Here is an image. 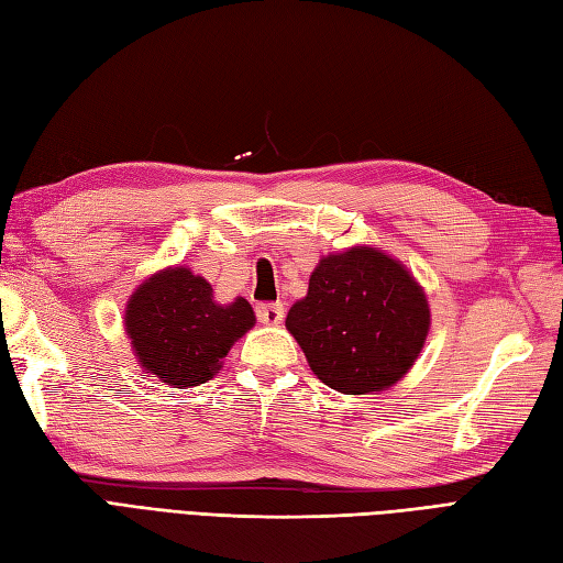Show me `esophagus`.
<instances>
[{
    "instance_id": "esophagus-1",
    "label": "esophagus",
    "mask_w": 563,
    "mask_h": 563,
    "mask_svg": "<svg viewBox=\"0 0 563 563\" xmlns=\"http://www.w3.org/2000/svg\"><path fill=\"white\" fill-rule=\"evenodd\" d=\"M284 306L282 303H260L255 308L257 320L263 324H279L284 320Z\"/></svg>"
}]
</instances>
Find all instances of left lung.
<instances>
[{
    "instance_id": "obj_1",
    "label": "left lung",
    "mask_w": 563,
    "mask_h": 563,
    "mask_svg": "<svg viewBox=\"0 0 563 563\" xmlns=\"http://www.w3.org/2000/svg\"><path fill=\"white\" fill-rule=\"evenodd\" d=\"M286 329L327 387L375 394L416 365L430 332V303L401 260L351 245L320 257Z\"/></svg>"
}]
</instances>
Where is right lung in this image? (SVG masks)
<instances>
[{"label":"right lung","instance_id":"obj_1","mask_svg":"<svg viewBox=\"0 0 563 563\" xmlns=\"http://www.w3.org/2000/svg\"><path fill=\"white\" fill-rule=\"evenodd\" d=\"M255 324L245 298L222 306L212 284L188 267H164L139 284L123 312V329L145 373L176 389L214 377L227 353Z\"/></svg>","mask_w":563,"mask_h":563}]
</instances>
